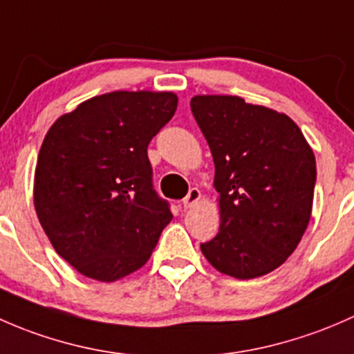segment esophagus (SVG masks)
I'll return each instance as SVG.
<instances>
[{
  "label": "esophagus",
  "mask_w": 354,
  "mask_h": 354,
  "mask_svg": "<svg viewBox=\"0 0 354 354\" xmlns=\"http://www.w3.org/2000/svg\"><path fill=\"white\" fill-rule=\"evenodd\" d=\"M199 199H201V191H199V189H196V187H192V189H189L187 196L182 199V206H184V209H187V207L194 206V204L198 203Z\"/></svg>",
  "instance_id": "obj_1"
}]
</instances>
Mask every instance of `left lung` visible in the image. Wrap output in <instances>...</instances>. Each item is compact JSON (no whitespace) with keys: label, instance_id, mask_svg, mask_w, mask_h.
I'll return each instance as SVG.
<instances>
[{"label":"left lung","instance_id":"obj_1","mask_svg":"<svg viewBox=\"0 0 354 354\" xmlns=\"http://www.w3.org/2000/svg\"><path fill=\"white\" fill-rule=\"evenodd\" d=\"M191 111L214 162L221 223L201 243L213 268L236 279L274 271L310 221L315 156L290 118L230 95H198Z\"/></svg>","mask_w":354,"mask_h":354}]
</instances>
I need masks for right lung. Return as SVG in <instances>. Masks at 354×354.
Wrapping results in <instances>:
<instances>
[{"label": "right lung", "mask_w": 354, "mask_h": 354, "mask_svg": "<svg viewBox=\"0 0 354 354\" xmlns=\"http://www.w3.org/2000/svg\"><path fill=\"white\" fill-rule=\"evenodd\" d=\"M176 109L172 92H112L47 131L35 211L56 252L86 278L111 283L140 269L172 220L153 187L148 145Z\"/></svg>", "instance_id": "right-lung-1"}]
</instances>
